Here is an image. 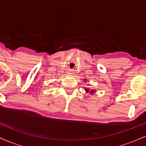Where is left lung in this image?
Returning <instances> with one entry per match:
<instances>
[{
    "instance_id": "1",
    "label": "left lung",
    "mask_w": 146,
    "mask_h": 146,
    "mask_svg": "<svg viewBox=\"0 0 146 146\" xmlns=\"http://www.w3.org/2000/svg\"><path fill=\"white\" fill-rule=\"evenodd\" d=\"M86 91H88V89H86ZM90 92H91V93H93V90H91V91H90Z\"/></svg>"
}]
</instances>
